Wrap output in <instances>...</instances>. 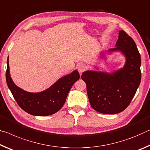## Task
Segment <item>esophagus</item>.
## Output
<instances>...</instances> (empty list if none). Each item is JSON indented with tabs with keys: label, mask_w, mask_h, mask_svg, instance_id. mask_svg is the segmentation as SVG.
Segmentation results:
<instances>
[{
	"label": "esophagus",
	"mask_w": 150,
	"mask_h": 150,
	"mask_svg": "<svg viewBox=\"0 0 150 150\" xmlns=\"http://www.w3.org/2000/svg\"><path fill=\"white\" fill-rule=\"evenodd\" d=\"M86 70V66L84 64H80L78 66V70L79 73L82 74L83 72Z\"/></svg>",
	"instance_id": "1"
}]
</instances>
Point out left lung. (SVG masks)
Returning a JSON list of instances; mask_svg holds the SVG:
<instances>
[{
	"label": "left lung",
	"instance_id": "obj_1",
	"mask_svg": "<svg viewBox=\"0 0 150 150\" xmlns=\"http://www.w3.org/2000/svg\"><path fill=\"white\" fill-rule=\"evenodd\" d=\"M116 51L126 58L123 68L112 73L88 70L81 76L86 84L90 105L102 114H115L124 111L140 84V54L134 40L124 30L119 32L116 47L109 49L108 52Z\"/></svg>",
	"mask_w": 150,
	"mask_h": 150
}]
</instances>
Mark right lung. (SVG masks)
<instances>
[{
  "label": "right lung",
  "instance_id": "1",
  "mask_svg": "<svg viewBox=\"0 0 150 150\" xmlns=\"http://www.w3.org/2000/svg\"><path fill=\"white\" fill-rule=\"evenodd\" d=\"M79 78V73L76 70L70 74L60 78L42 92H28L17 86L12 80L8 57L7 58L6 80L8 87L19 106L33 116H46L59 111L64 104L71 88Z\"/></svg>",
  "mask_w": 150,
  "mask_h": 150
}]
</instances>
